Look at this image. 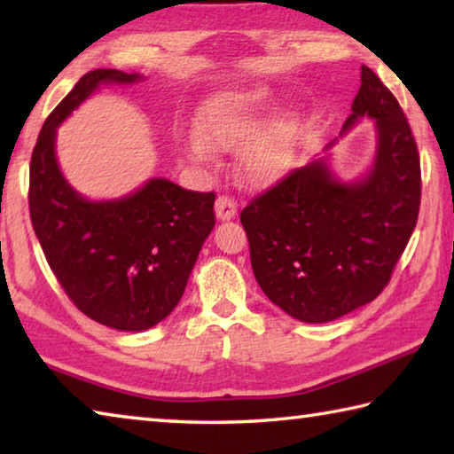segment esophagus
<instances>
[{
    "instance_id": "34e87169",
    "label": "esophagus",
    "mask_w": 454,
    "mask_h": 454,
    "mask_svg": "<svg viewBox=\"0 0 454 454\" xmlns=\"http://www.w3.org/2000/svg\"><path fill=\"white\" fill-rule=\"evenodd\" d=\"M216 216L220 220H232L236 216V200L232 196L222 194L216 200Z\"/></svg>"
}]
</instances>
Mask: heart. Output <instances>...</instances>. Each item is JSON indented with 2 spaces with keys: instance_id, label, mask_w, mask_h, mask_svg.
I'll list each match as a JSON object with an SVG mask.
<instances>
[{
  "instance_id": "1",
  "label": "heart",
  "mask_w": 454,
  "mask_h": 454,
  "mask_svg": "<svg viewBox=\"0 0 454 454\" xmlns=\"http://www.w3.org/2000/svg\"><path fill=\"white\" fill-rule=\"evenodd\" d=\"M268 91L262 88L226 90L210 96L198 107L196 121L202 137H192L190 152L196 158L206 160L214 148H236L254 137L262 112L268 107ZM206 141L209 143L205 144ZM292 144V128L288 121H276L246 153V164L256 180H268L282 170L286 164Z\"/></svg>"
}]
</instances>
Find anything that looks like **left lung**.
<instances>
[{
    "label": "left lung",
    "mask_w": 454,
    "mask_h": 454,
    "mask_svg": "<svg viewBox=\"0 0 454 454\" xmlns=\"http://www.w3.org/2000/svg\"><path fill=\"white\" fill-rule=\"evenodd\" d=\"M376 121L364 180L342 184L317 160L264 190L240 212L264 294L292 318L330 322L372 302L390 282L417 226L420 158L401 104L371 67L342 132Z\"/></svg>",
    "instance_id": "8db88e82"
}]
</instances>
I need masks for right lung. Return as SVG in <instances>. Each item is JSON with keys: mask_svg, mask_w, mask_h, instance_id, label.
Wrapping results in <instances>:
<instances>
[{"mask_svg": "<svg viewBox=\"0 0 454 454\" xmlns=\"http://www.w3.org/2000/svg\"><path fill=\"white\" fill-rule=\"evenodd\" d=\"M137 74L82 75L37 136L29 162V216L61 288L91 320L116 330H148L180 302L200 248L216 224L214 192L153 178L134 194L90 202L59 172L56 128L102 83H134Z\"/></svg>", "mask_w": 454, "mask_h": 454, "instance_id": "add662e5", "label": "right lung"}]
</instances>
